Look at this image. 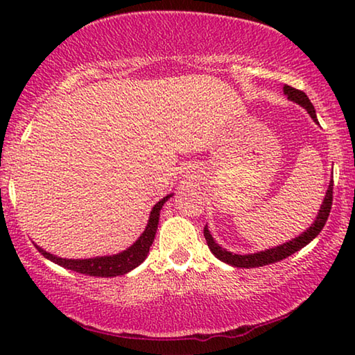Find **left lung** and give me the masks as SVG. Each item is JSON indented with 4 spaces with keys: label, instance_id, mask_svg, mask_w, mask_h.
Here are the masks:
<instances>
[{
    "label": "left lung",
    "instance_id": "obj_1",
    "mask_svg": "<svg viewBox=\"0 0 355 355\" xmlns=\"http://www.w3.org/2000/svg\"><path fill=\"white\" fill-rule=\"evenodd\" d=\"M284 92H285L288 98L294 101V103H297L302 107H305L307 112L310 114V117L318 123L315 107H313V105H311V101L309 100L307 95H305L302 91H299V89H294L291 86H288V84H285V86H284ZM332 192H334V182H330L320 213H318L316 219H315L313 224H311V227H309L307 230L302 233V235H299L297 238L291 239V241L280 244V245H277V248L257 252V254H248V255L233 254V252H228L225 249H222L220 245L214 241L211 233H209V230H208V227L205 225V228H203V235H205L208 248H209V250L213 252V255L216 258H219L220 261H224L227 264H232V266H235V268H258V266H264V264H271V263H277L280 260H284V258L293 255L294 252H297L302 248H305V245L313 241V239L318 235H320L322 227L326 225V220L329 218L330 208H332V199H334Z\"/></svg>",
    "mask_w": 355,
    "mask_h": 355
}]
</instances>
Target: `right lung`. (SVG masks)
Instances as JSON below:
<instances>
[{"instance_id":"1","label":"right lung","mask_w":355,"mask_h":355,"mask_svg":"<svg viewBox=\"0 0 355 355\" xmlns=\"http://www.w3.org/2000/svg\"><path fill=\"white\" fill-rule=\"evenodd\" d=\"M172 194L166 196L164 199H161L150 211L148 224L144 230L139 239L130 245L127 250L120 252L116 255H106V257H95V258H84V260H69V258H61L50 254V252L44 250L35 244V249H37L42 255L53 263L59 264L65 269H70V271L92 275V277H117V275H123L130 271H133L136 266L146 260L150 250V245L153 244V239L156 235V228H158V220H159V211L163 208L167 199H171Z\"/></svg>"}]
</instances>
